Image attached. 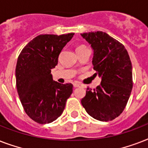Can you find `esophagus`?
<instances>
[{
    "instance_id": "esophagus-1",
    "label": "esophagus",
    "mask_w": 148,
    "mask_h": 148,
    "mask_svg": "<svg viewBox=\"0 0 148 148\" xmlns=\"http://www.w3.org/2000/svg\"><path fill=\"white\" fill-rule=\"evenodd\" d=\"M74 88H84V85L83 84H81V83L75 82V83H74Z\"/></svg>"
}]
</instances>
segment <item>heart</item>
Masks as SVG:
<instances>
[{"label": "heart", "mask_w": 148, "mask_h": 148, "mask_svg": "<svg viewBox=\"0 0 148 148\" xmlns=\"http://www.w3.org/2000/svg\"><path fill=\"white\" fill-rule=\"evenodd\" d=\"M83 47H85V46H84V45H79L78 47H77V49H76V51H77V50L81 49V48H83Z\"/></svg>", "instance_id": "b5f03b06"}]
</instances>
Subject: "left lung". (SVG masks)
<instances>
[{
  "instance_id": "8db88e82",
  "label": "left lung",
  "mask_w": 148,
  "mask_h": 148,
  "mask_svg": "<svg viewBox=\"0 0 148 148\" xmlns=\"http://www.w3.org/2000/svg\"><path fill=\"white\" fill-rule=\"evenodd\" d=\"M94 49V69L101 84L87 88L81 103L88 114L101 121L117 117L126 107L133 88L132 64L121 43L102 31L81 34Z\"/></svg>"
}]
</instances>
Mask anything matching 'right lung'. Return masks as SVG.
Here are the masks:
<instances>
[{"label": "right lung", "instance_id": "add662e5", "mask_svg": "<svg viewBox=\"0 0 148 148\" xmlns=\"http://www.w3.org/2000/svg\"><path fill=\"white\" fill-rule=\"evenodd\" d=\"M74 34L38 35L18 56L15 70L17 93L24 111L37 123L49 124L58 119L72 94L73 84L53 81L51 71Z\"/></svg>", "mask_w": 148, "mask_h": 148}]
</instances>
